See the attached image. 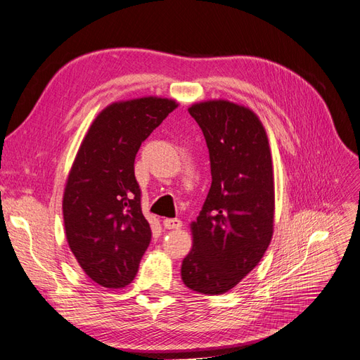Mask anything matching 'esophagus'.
I'll return each instance as SVG.
<instances>
[{"label":"esophagus","instance_id":"34e87169","mask_svg":"<svg viewBox=\"0 0 360 360\" xmlns=\"http://www.w3.org/2000/svg\"><path fill=\"white\" fill-rule=\"evenodd\" d=\"M163 226L168 228V230H180L181 221L174 217V219H163Z\"/></svg>","mask_w":360,"mask_h":360}]
</instances>
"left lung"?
Listing matches in <instances>:
<instances>
[{"label": "left lung", "mask_w": 360, "mask_h": 360, "mask_svg": "<svg viewBox=\"0 0 360 360\" xmlns=\"http://www.w3.org/2000/svg\"><path fill=\"white\" fill-rule=\"evenodd\" d=\"M210 155L212 186L197 221L181 279L201 294H224L263 258L275 221L274 165L266 130L249 108L207 101L189 108Z\"/></svg>", "instance_id": "8db88e82"}]
</instances>
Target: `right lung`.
I'll use <instances>...</instances> for the list:
<instances>
[{"label":"right lung","instance_id":"add662e5","mask_svg":"<svg viewBox=\"0 0 360 360\" xmlns=\"http://www.w3.org/2000/svg\"><path fill=\"white\" fill-rule=\"evenodd\" d=\"M177 106L153 96L111 103L76 153L64 188V230L81 269L102 287L129 285L150 245L134 163L143 141Z\"/></svg>","mask_w":360,"mask_h":360}]
</instances>
